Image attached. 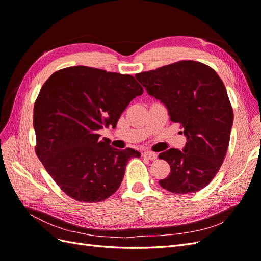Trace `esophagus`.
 <instances>
[{
    "label": "esophagus",
    "mask_w": 261,
    "mask_h": 261,
    "mask_svg": "<svg viewBox=\"0 0 261 261\" xmlns=\"http://www.w3.org/2000/svg\"><path fill=\"white\" fill-rule=\"evenodd\" d=\"M143 155L146 156V158H148L149 160H155L156 158H158V154L154 153V152H151V151H146V152L143 153Z\"/></svg>",
    "instance_id": "obj_1"
}]
</instances>
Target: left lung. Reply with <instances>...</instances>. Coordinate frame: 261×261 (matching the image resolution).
Wrapping results in <instances>:
<instances>
[{
	"instance_id": "1",
	"label": "left lung",
	"mask_w": 261,
	"mask_h": 261,
	"mask_svg": "<svg viewBox=\"0 0 261 261\" xmlns=\"http://www.w3.org/2000/svg\"><path fill=\"white\" fill-rule=\"evenodd\" d=\"M135 77L149 96L165 106L186 137L181 151L171 148L159 154L171 168L159 184L174 194L200 191L216 176L230 143L233 110L224 84L211 67L195 61H180Z\"/></svg>"
}]
</instances>
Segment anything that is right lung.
<instances>
[{
    "label": "right lung",
    "instance_id": "obj_1",
    "mask_svg": "<svg viewBox=\"0 0 261 261\" xmlns=\"http://www.w3.org/2000/svg\"><path fill=\"white\" fill-rule=\"evenodd\" d=\"M144 89L130 75L72 66L52 74L34 108L36 153L73 199L99 202L120 187L130 158L140 152L110 146L99 129L116 127L129 102Z\"/></svg>",
    "mask_w": 261,
    "mask_h": 261
}]
</instances>
